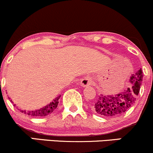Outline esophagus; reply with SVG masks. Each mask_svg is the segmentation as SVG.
Here are the masks:
<instances>
[{
  "mask_svg": "<svg viewBox=\"0 0 153 153\" xmlns=\"http://www.w3.org/2000/svg\"><path fill=\"white\" fill-rule=\"evenodd\" d=\"M91 83H92V80L89 77H85V78H82L80 82V85H82V87L88 86V85H91Z\"/></svg>",
  "mask_w": 153,
  "mask_h": 153,
  "instance_id": "1",
  "label": "esophagus"
}]
</instances>
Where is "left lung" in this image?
<instances>
[{"label": "left lung", "instance_id": "8db88e82", "mask_svg": "<svg viewBox=\"0 0 153 153\" xmlns=\"http://www.w3.org/2000/svg\"><path fill=\"white\" fill-rule=\"evenodd\" d=\"M142 69L131 75L129 82L131 88H127L120 94L116 95L101 94L95 103L94 110L98 114L103 117H114L122 115L134 104L137 96L140 92V85L143 81Z\"/></svg>", "mask_w": 153, "mask_h": 153}]
</instances>
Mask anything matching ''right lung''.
<instances>
[{"instance_id":"1","label":"right lung","mask_w":153,"mask_h":153,"mask_svg":"<svg viewBox=\"0 0 153 153\" xmlns=\"http://www.w3.org/2000/svg\"><path fill=\"white\" fill-rule=\"evenodd\" d=\"M61 96H57L54 99L52 102H50L49 104L46 105L45 106L42 107V108H39V109L35 110V111H22L21 110V112L24 113L25 114H28L31 117H45L50 114H52V112L55 110V108L57 107L59 103V99L60 98ZM10 101L12 102V101L10 100ZM14 106L16 105L14 104Z\"/></svg>"}]
</instances>
